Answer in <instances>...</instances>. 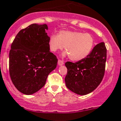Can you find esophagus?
<instances>
[{
    "label": "esophagus",
    "instance_id": "esophagus-1",
    "mask_svg": "<svg viewBox=\"0 0 121 121\" xmlns=\"http://www.w3.org/2000/svg\"><path fill=\"white\" fill-rule=\"evenodd\" d=\"M58 64L59 66H61L63 65L64 64V62L63 61L60 60H58Z\"/></svg>",
    "mask_w": 121,
    "mask_h": 121
}]
</instances>
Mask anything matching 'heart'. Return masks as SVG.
Listing matches in <instances>:
<instances>
[{
	"label": "heart",
	"instance_id": "b5f03b06",
	"mask_svg": "<svg viewBox=\"0 0 121 121\" xmlns=\"http://www.w3.org/2000/svg\"><path fill=\"white\" fill-rule=\"evenodd\" d=\"M95 41L89 33L75 31H61L58 35L50 36L48 41L49 49L56 52L65 48L63 56H70L73 61H80L88 56L94 49Z\"/></svg>",
	"mask_w": 121,
	"mask_h": 121
}]
</instances>
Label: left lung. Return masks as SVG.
<instances>
[{
	"instance_id": "1",
	"label": "left lung",
	"mask_w": 121,
	"mask_h": 121,
	"mask_svg": "<svg viewBox=\"0 0 121 121\" xmlns=\"http://www.w3.org/2000/svg\"><path fill=\"white\" fill-rule=\"evenodd\" d=\"M107 49L104 42L100 43L82 60L76 63L67 61L65 80L66 87L72 92L84 95L93 92L103 79L105 73Z\"/></svg>"
}]
</instances>
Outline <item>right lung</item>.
<instances>
[{"label": "right lung", "mask_w": 121, "mask_h": 121, "mask_svg": "<svg viewBox=\"0 0 121 121\" xmlns=\"http://www.w3.org/2000/svg\"><path fill=\"white\" fill-rule=\"evenodd\" d=\"M46 24H33L18 33L9 52V73L19 92L31 95L45 85L58 59L49 51Z\"/></svg>", "instance_id": "obj_1"}]
</instances>
